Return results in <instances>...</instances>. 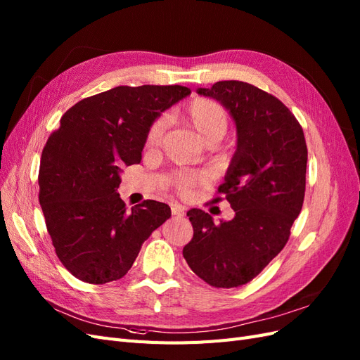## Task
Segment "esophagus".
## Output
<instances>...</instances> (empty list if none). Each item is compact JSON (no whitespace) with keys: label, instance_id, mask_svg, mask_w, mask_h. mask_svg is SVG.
<instances>
[{"label":"esophagus","instance_id":"34e87169","mask_svg":"<svg viewBox=\"0 0 360 360\" xmlns=\"http://www.w3.org/2000/svg\"><path fill=\"white\" fill-rule=\"evenodd\" d=\"M172 214L176 215V217H182V215L186 214V208H184L182 205H173V207H172Z\"/></svg>","mask_w":360,"mask_h":360}]
</instances>
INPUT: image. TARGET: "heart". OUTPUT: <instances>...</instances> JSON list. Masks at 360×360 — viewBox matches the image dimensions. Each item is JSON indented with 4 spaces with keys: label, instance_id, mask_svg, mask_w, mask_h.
I'll return each instance as SVG.
<instances>
[{
    "label": "heart",
    "instance_id": "1",
    "mask_svg": "<svg viewBox=\"0 0 360 360\" xmlns=\"http://www.w3.org/2000/svg\"><path fill=\"white\" fill-rule=\"evenodd\" d=\"M181 119L187 123L200 140L207 145L219 141L229 127L228 112L217 101L207 98H196L182 111ZM167 120L166 117H158L153 120L146 132L145 146L149 150H155L162 141L164 132H166ZM208 181V176L200 172H176L170 176V184L178 193L190 194L194 187L200 186Z\"/></svg>",
    "mask_w": 360,
    "mask_h": 360
}]
</instances>
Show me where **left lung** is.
<instances>
[{
    "label": "left lung",
    "instance_id": "obj_1",
    "mask_svg": "<svg viewBox=\"0 0 360 360\" xmlns=\"http://www.w3.org/2000/svg\"><path fill=\"white\" fill-rule=\"evenodd\" d=\"M229 110L237 152L217 190L235 217L215 224L202 210L187 212L193 238L182 255L215 288H238L255 279L288 243L303 207L307 148L299 120L282 101L243 81L199 89Z\"/></svg>",
    "mask_w": 360,
    "mask_h": 360
}]
</instances>
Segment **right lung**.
Here are the masks:
<instances>
[{
    "instance_id": "right-lung-1",
    "label": "right lung",
    "mask_w": 360,
    "mask_h": 360,
    "mask_svg": "<svg viewBox=\"0 0 360 360\" xmlns=\"http://www.w3.org/2000/svg\"><path fill=\"white\" fill-rule=\"evenodd\" d=\"M191 94L184 86H119L81 99L48 137L39 202L60 262L77 279L102 285L125 276L170 207L143 200L127 210L119 172L141 161L150 123Z\"/></svg>"
}]
</instances>
